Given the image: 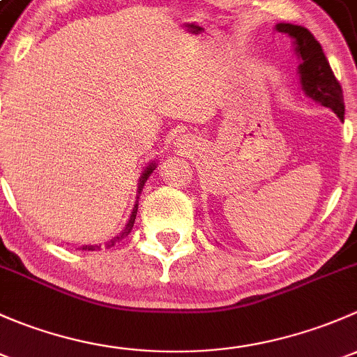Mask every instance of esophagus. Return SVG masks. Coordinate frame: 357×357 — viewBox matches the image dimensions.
Returning <instances> with one entry per match:
<instances>
[{
  "label": "esophagus",
  "instance_id": "34e87169",
  "mask_svg": "<svg viewBox=\"0 0 357 357\" xmlns=\"http://www.w3.org/2000/svg\"><path fill=\"white\" fill-rule=\"evenodd\" d=\"M179 142H181V139H179ZM183 143H185V142H183Z\"/></svg>",
  "mask_w": 357,
  "mask_h": 357
}]
</instances>
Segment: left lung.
<instances>
[{"label":"left lung","mask_w":357,"mask_h":357,"mask_svg":"<svg viewBox=\"0 0 357 357\" xmlns=\"http://www.w3.org/2000/svg\"><path fill=\"white\" fill-rule=\"evenodd\" d=\"M275 29L291 38L297 59L301 60L298 77H301L302 91L311 100L318 102L319 105L328 107L338 117L344 119L345 107L340 82L335 79L321 45L302 25L282 22L276 24Z\"/></svg>","instance_id":"1"}]
</instances>
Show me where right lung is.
Instances as JSON below:
<instances>
[{"instance_id": "right-lung-1", "label": "right lung", "mask_w": 357, "mask_h": 357, "mask_svg": "<svg viewBox=\"0 0 357 357\" xmlns=\"http://www.w3.org/2000/svg\"><path fill=\"white\" fill-rule=\"evenodd\" d=\"M157 162L155 160H152L150 162L149 165H146L145 169H143V172H142V176H139V183H138V197H136V199H139V193L143 192V186H145V183H146V179L150 178V174H152L153 171H155V167H157ZM136 212H138V200H136V204H135V207H132V212H131V215H129V221L126 222V226H124V229H122L121 233H117V235L114 236V238H110L109 242L105 243V248H109V247H112V245H115V243L117 242H121L122 238H124V236H128L129 233H131V229H132V226H135V219H136ZM82 250H96V248H102V245H82L81 247Z\"/></svg>"}]
</instances>
